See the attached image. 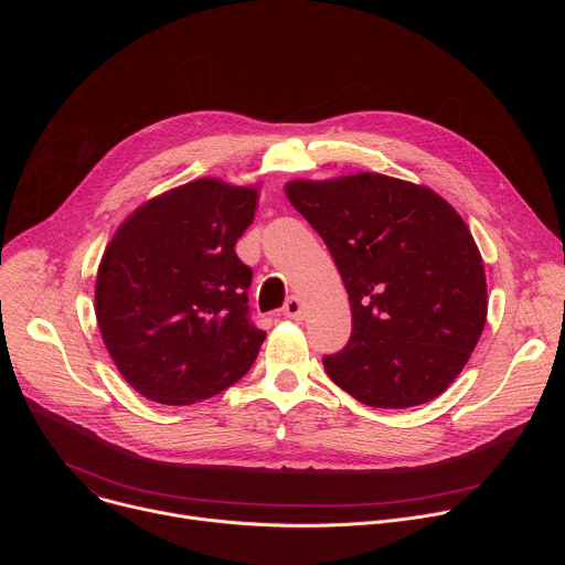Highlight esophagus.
<instances>
[{
	"label": "esophagus",
	"instance_id": "1",
	"mask_svg": "<svg viewBox=\"0 0 565 565\" xmlns=\"http://www.w3.org/2000/svg\"><path fill=\"white\" fill-rule=\"evenodd\" d=\"M303 312H306V308H303V303H301L299 297H288V299H286V303H284V315H286L288 319H301Z\"/></svg>",
	"mask_w": 565,
	"mask_h": 565
}]
</instances>
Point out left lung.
<instances>
[{
	"label": "left lung",
	"mask_w": 565,
	"mask_h": 565,
	"mask_svg": "<svg viewBox=\"0 0 565 565\" xmlns=\"http://www.w3.org/2000/svg\"><path fill=\"white\" fill-rule=\"evenodd\" d=\"M324 238L351 301L353 333L324 358L329 377L377 409L438 397L465 369L488 319L482 257L434 190L360 172L284 185Z\"/></svg>",
	"instance_id": "8db88e82"
}]
</instances>
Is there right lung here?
I'll use <instances>...</instances> for the list:
<instances>
[{
	"instance_id": "obj_1",
	"label": "right lung",
	"mask_w": 565,
	"mask_h": 565,
	"mask_svg": "<svg viewBox=\"0 0 565 565\" xmlns=\"http://www.w3.org/2000/svg\"><path fill=\"white\" fill-rule=\"evenodd\" d=\"M259 185L196 179L138 205L96 277V319L120 375L160 405L185 407L244 377L266 333L248 319L253 270L236 238Z\"/></svg>"
}]
</instances>
